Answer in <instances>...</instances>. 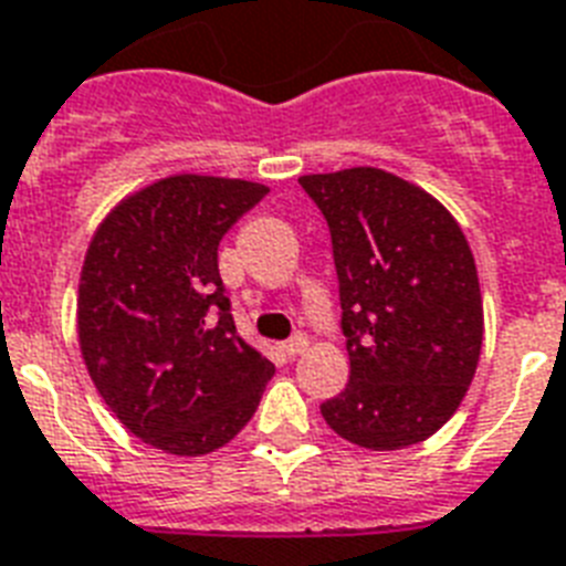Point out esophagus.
Listing matches in <instances>:
<instances>
[{
  "mask_svg": "<svg viewBox=\"0 0 566 566\" xmlns=\"http://www.w3.org/2000/svg\"><path fill=\"white\" fill-rule=\"evenodd\" d=\"M282 349L287 355H291V358H296V355H302V353H305V349H308V337H305V335H293L291 340H287V344L282 346Z\"/></svg>",
  "mask_w": 566,
  "mask_h": 566,
  "instance_id": "1",
  "label": "esophagus"
}]
</instances>
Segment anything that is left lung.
<instances>
[{"label": "left lung", "mask_w": 566, "mask_h": 566, "mask_svg": "<svg viewBox=\"0 0 566 566\" xmlns=\"http://www.w3.org/2000/svg\"><path fill=\"white\" fill-rule=\"evenodd\" d=\"M332 229L349 385L319 405L340 438L394 452L458 411L484 337L475 258L458 220L378 167L300 176Z\"/></svg>", "instance_id": "left-lung-1"}]
</instances>
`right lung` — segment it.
<instances>
[{
    "mask_svg": "<svg viewBox=\"0 0 566 566\" xmlns=\"http://www.w3.org/2000/svg\"><path fill=\"white\" fill-rule=\"evenodd\" d=\"M266 193L172 172L123 196L93 231L75 302L84 367L114 417L167 455L226 447L275 373L238 335L217 266L222 234Z\"/></svg>",
    "mask_w": 566,
    "mask_h": 566,
    "instance_id": "add662e5",
    "label": "right lung"
}]
</instances>
